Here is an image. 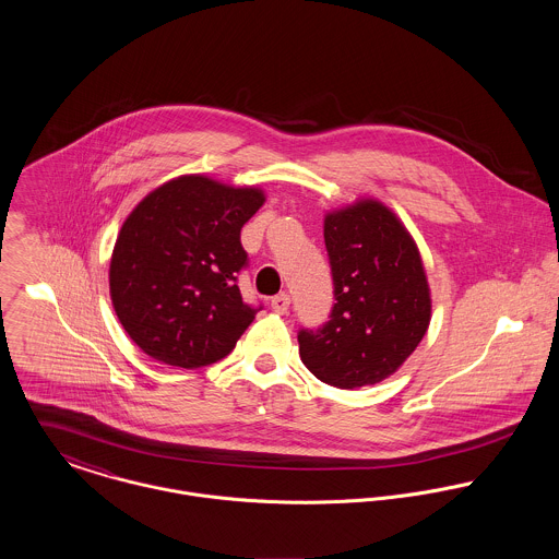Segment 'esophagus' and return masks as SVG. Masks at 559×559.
<instances>
[{"instance_id":"1","label":"esophagus","mask_w":559,"mask_h":559,"mask_svg":"<svg viewBox=\"0 0 559 559\" xmlns=\"http://www.w3.org/2000/svg\"><path fill=\"white\" fill-rule=\"evenodd\" d=\"M270 306H272V310H274V312L285 314V312H287V308H289V296H287V294H278V296H274V298H272Z\"/></svg>"}]
</instances>
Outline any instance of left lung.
Instances as JSON below:
<instances>
[{"label": "left lung", "instance_id": "1", "mask_svg": "<svg viewBox=\"0 0 559 559\" xmlns=\"http://www.w3.org/2000/svg\"><path fill=\"white\" fill-rule=\"evenodd\" d=\"M323 236L336 304L321 328L298 332L301 361L328 385H374L428 332L424 263L397 216L372 200L325 216Z\"/></svg>", "mask_w": 559, "mask_h": 559}]
</instances>
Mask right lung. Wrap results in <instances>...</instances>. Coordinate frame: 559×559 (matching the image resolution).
Wrapping results in <instances>:
<instances>
[{"label": "right lung", "mask_w": 559, "mask_h": 559, "mask_svg": "<svg viewBox=\"0 0 559 559\" xmlns=\"http://www.w3.org/2000/svg\"><path fill=\"white\" fill-rule=\"evenodd\" d=\"M259 189L180 176L128 216L110 261V298L129 338L157 361L202 368L227 357L261 304L242 301V225Z\"/></svg>", "instance_id": "1"}]
</instances>
